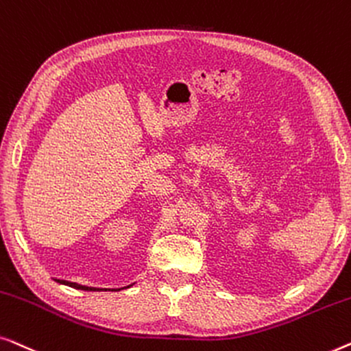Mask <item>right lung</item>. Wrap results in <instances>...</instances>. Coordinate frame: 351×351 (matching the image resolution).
<instances>
[{
	"label": "right lung",
	"mask_w": 351,
	"mask_h": 351,
	"mask_svg": "<svg viewBox=\"0 0 351 351\" xmlns=\"http://www.w3.org/2000/svg\"><path fill=\"white\" fill-rule=\"evenodd\" d=\"M58 283H63V285H68L71 286V288H76V289H84V291H95V288H88V286H82V285H77V283H71V281H65V280H57Z\"/></svg>",
	"instance_id": "1"
}]
</instances>
